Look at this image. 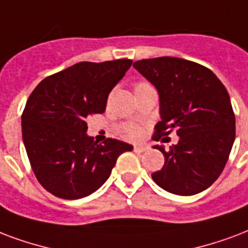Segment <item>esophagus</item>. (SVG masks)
<instances>
[{"instance_id":"esophagus-1","label":"esophagus","mask_w":248,"mask_h":248,"mask_svg":"<svg viewBox=\"0 0 248 248\" xmlns=\"http://www.w3.org/2000/svg\"><path fill=\"white\" fill-rule=\"evenodd\" d=\"M147 147H144V145H135L134 147V151L137 152V154H141V152H145L147 151Z\"/></svg>"}]
</instances>
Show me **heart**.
<instances>
[{
  "label": "heart",
  "mask_w": 248,
  "mask_h": 248,
  "mask_svg": "<svg viewBox=\"0 0 248 248\" xmlns=\"http://www.w3.org/2000/svg\"><path fill=\"white\" fill-rule=\"evenodd\" d=\"M148 83L145 82H138L134 84V91L139 88V87L147 86ZM122 132H124V135L130 140H138V139H140L141 135H143V131H141V128L135 124H124V127H122Z\"/></svg>",
  "instance_id": "b5f03b06"
}]
</instances>
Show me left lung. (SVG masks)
Returning a JSON list of instances; mask_svg holds the SVG:
<instances>
[{"instance_id":"1","label":"left lung","mask_w":248,"mask_h":248,"mask_svg":"<svg viewBox=\"0 0 248 248\" xmlns=\"http://www.w3.org/2000/svg\"><path fill=\"white\" fill-rule=\"evenodd\" d=\"M160 94L155 140L175 130L178 143L161 151L165 164L152 179L175 195H195L222 173L235 139V116L220 79L203 65L175 57L134 62Z\"/></svg>"}]
</instances>
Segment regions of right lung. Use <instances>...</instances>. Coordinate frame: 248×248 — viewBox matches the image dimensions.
<instances>
[{
	"label": "right lung",
	"instance_id": "add662e5",
	"mask_svg": "<svg viewBox=\"0 0 248 248\" xmlns=\"http://www.w3.org/2000/svg\"><path fill=\"white\" fill-rule=\"evenodd\" d=\"M132 61L79 62L43 79L22 113L28 160L41 186L61 199H80L109 178L121 154L132 145L87 137V117L101 114L108 96Z\"/></svg>",
	"mask_w": 248,
	"mask_h": 248
}]
</instances>
